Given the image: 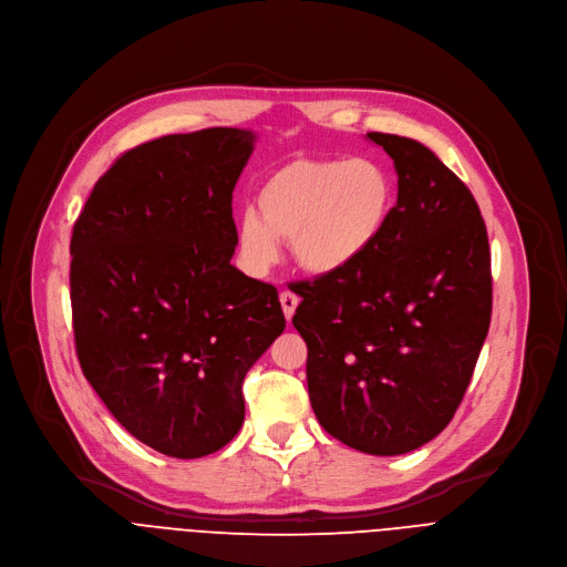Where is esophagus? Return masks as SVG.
<instances>
[{"instance_id":"esophagus-1","label":"esophagus","mask_w":567,"mask_h":567,"mask_svg":"<svg viewBox=\"0 0 567 567\" xmlns=\"http://www.w3.org/2000/svg\"><path fill=\"white\" fill-rule=\"evenodd\" d=\"M280 306H282V312H285V317H287V321H291V317H293V312H296V306H298V296H296L293 291L285 289V291L280 293Z\"/></svg>"}]
</instances>
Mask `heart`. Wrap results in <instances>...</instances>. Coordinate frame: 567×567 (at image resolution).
<instances>
[{
  "label": "heart",
  "mask_w": 567,
  "mask_h": 567,
  "mask_svg": "<svg viewBox=\"0 0 567 567\" xmlns=\"http://www.w3.org/2000/svg\"><path fill=\"white\" fill-rule=\"evenodd\" d=\"M259 213L239 220V248L255 271L280 257V241L303 271H344L383 235L392 205L390 171L371 157L298 159L278 168L259 188Z\"/></svg>",
  "instance_id": "b5f03b06"
}]
</instances>
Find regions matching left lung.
<instances>
[{"label":"left lung","instance_id":"8db88e82","mask_svg":"<svg viewBox=\"0 0 567 567\" xmlns=\"http://www.w3.org/2000/svg\"><path fill=\"white\" fill-rule=\"evenodd\" d=\"M394 159L399 196L355 264L300 280L319 424L373 456H399L454 417L493 315L489 244L465 182L420 141L369 132Z\"/></svg>","mask_w":567,"mask_h":567}]
</instances>
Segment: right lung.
<instances>
[{"mask_svg":"<svg viewBox=\"0 0 567 567\" xmlns=\"http://www.w3.org/2000/svg\"><path fill=\"white\" fill-rule=\"evenodd\" d=\"M255 134L209 127L123 153L70 239L74 349L136 440L200 458L244 424V379L285 330L278 289L244 276L235 184Z\"/></svg>","mask_w":567,"mask_h":567,"instance_id":"add662e5","label":"right lung"}]
</instances>
